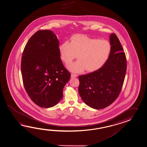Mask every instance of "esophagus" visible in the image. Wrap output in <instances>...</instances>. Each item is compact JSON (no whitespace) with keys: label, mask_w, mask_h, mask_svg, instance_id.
<instances>
[{"label":"esophagus","mask_w":147,"mask_h":147,"mask_svg":"<svg viewBox=\"0 0 147 147\" xmlns=\"http://www.w3.org/2000/svg\"><path fill=\"white\" fill-rule=\"evenodd\" d=\"M71 78H75V77H77L78 76L77 75H76V74H72L71 75Z\"/></svg>","instance_id":"obj_1"}]
</instances>
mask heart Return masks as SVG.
<instances>
[{
	"mask_svg": "<svg viewBox=\"0 0 147 147\" xmlns=\"http://www.w3.org/2000/svg\"><path fill=\"white\" fill-rule=\"evenodd\" d=\"M59 51L61 59L66 63H70L77 56V61L67 65L71 71L79 73L84 69L93 71L106 61L111 51V45L106 40L77 34L72 37L70 43L65 41L61 44Z\"/></svg>",
	"mask_w": 147,
	"mask_h": 147,
	"instance_id": "1",
	"label": "heart"
}]
</instances>
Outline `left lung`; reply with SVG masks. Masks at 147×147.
<instances>
[{
  "label": "left lung",
  "mask_w": 147,
  "mask_h": 147,
  "mask_svg": "<svg viewBox=\"0 0 147 147\" xmlns=\"http://www.w3.org/2000/svg\"><path fill=\"white\" fill-rule=\"evenodd\" d=\"M111 51L100 69L79 76V93L87 106L94 109L109 106L121 90L127 70V61L118 38L110 35Z\"/></svg>",
  "instance_id": "8db88e82"
}]
</instances>
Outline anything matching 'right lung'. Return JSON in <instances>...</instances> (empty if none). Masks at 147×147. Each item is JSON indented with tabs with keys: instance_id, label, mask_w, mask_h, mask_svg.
Instances as JSON below:
<instances>
[{
	"instance_id": "add662e5",
	"label": "right lung",
	"mask_w": 147,
	"mask_h": 147,
	"mask_svg": "<svg viewBox=\"0 0 147 147\" xmlns=\"http://www.w3.org/2000/svg\"><path fill=\"white\" fill-rule=\"evenodd\" d=\"M59 45L53 31L39 30L29 39L22 53L21 71L25 90L42 108L58 103L71 76L60 57Z\"/></svg>"
}]
</instances>
